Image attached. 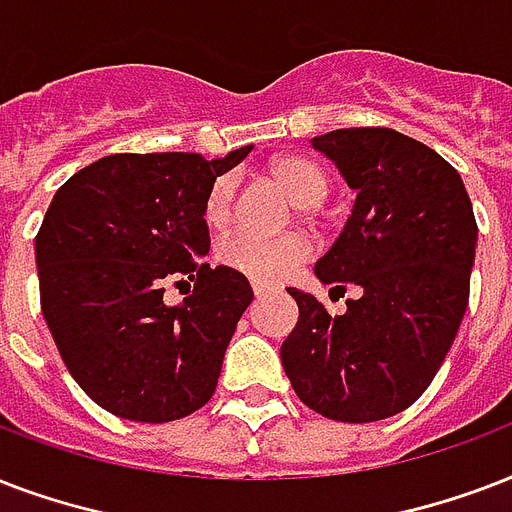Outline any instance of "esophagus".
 I'll return each instance as SVG.
<instances>
[{
  "label": "esophagus",
  "mask_w": 512,
  "mask_h": 512,
  "mask_svg": "<svg viewBox=\"0 0 512 512\" xmlns=\"http://www.w3.org/2000/svg\"><path fill=\"white\" fill-rule=\"evenodd\" d=\"M251 288H253V296H256V299H261V296L267 293V288H264L261 283H251Z\"/></svg>",
  "instance_id": "1"
}]
</instances>
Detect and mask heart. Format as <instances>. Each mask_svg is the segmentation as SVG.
<instances>
[{"instance_id": "heart-1", "label": "heart", "mask_w": 512, "mask_h": 512, "mask_svg": "<svg viewBox=\"0 0 512 512\" xmlns=\"http://www.w3.org/2000/svg\"><path fill=\"white\" fill-rule=\"evenodd\" d=\"M269 176L283 186L304 211H315L328 197V176L318 162L301 154H285L272 162ZM237 186L232 176H219L208 186L202 200V219L211 232H224L235 219ZM219 261L237 275L248 277L251 283H277L288 272L299 267L310 256V245L301 235H277L259 237L248 232H237L227 237L216 251Z\"/></svg>"}]
</instances>
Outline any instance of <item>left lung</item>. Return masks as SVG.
Masks as SVG:
<instances>
[{"mask_svg":"<svg viewBox=\"0 0 512 512\" xmlns=\"http://www.w3.org/2000/svg\"><path fill=\"white\" fill-rule=\"evenodd\" d=\"M358 189L352 216L315 275L358 288L331 318L288 288L299 323L280 347L293 392L336 422H376L408 408L438 374L465 318L478 224L465 184L441 154L390 128L312 138Z\"/></svg>","mask_w":512,"mask_h":512,"instance_id":"1","label":"left lung"}]
</instances>
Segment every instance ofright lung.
I'll return each instance as SVG.
<instances>
[{"label":"right lung","instance_id":"obj_1","mask_svg":"<svg viewBox=\"0 0 512 512\" xmlns=\"http://www.w3.org/2000/svg\"><path fill=\"white\" fill-rule=\"evenodd\" d=\"M248 152L109 154L55 192L34 240L42 315L74 382L114 417L173 422L216 392L253 291L200 261L202 200ZM181 276L195 288L170 308L164 285Z\"/></svg>","mask_w":512,"mask_h":512}]
</instances>
